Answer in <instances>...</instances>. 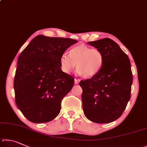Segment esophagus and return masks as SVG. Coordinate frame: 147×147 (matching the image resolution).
<instances>
[{"label": "esophagus", "mask_w": 147, "mask_h": 147, "mask_svg": "<svg viewBox=\"0 0 147 147\" xmlns=\"http://www.w3.org/2000/svg\"><path fill=\"white\" fill-rule=\"evenodd\" d=\"M79 81H80V79H75V84H78Z\"/></svg>", "instance_id": "1"}]
</instances>
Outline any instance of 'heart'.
Wrapping results in <instances>:
<instances>
[{
  "mask_svg": "<svg viewBox=\"0 0 147 147\" xmlns=\"http://www.w3.org/2000/svg\"><path fill=\"white\" fill-rule=\"evenodd\" d=\"M105 63V56L97 48H92L85 45L74 46L69 50V55L62 54L60 63L62 70L69 74L77 66V72L85 78H90L101 70Z\"/></svg>",
  "mask_w": 147,
  "mask_h": 147,
  "instance_id": "b5f03b06",
  "label": "heart"
}]
</instances>
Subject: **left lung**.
I'll return each instance as SVG.
<instances>
[{
    "mask_svg": "<svg viewBox=\"0 0 147 147\" xmlns=\"http://www.w3.org/2000/svg\"><path fill=\"white\" fill-rule=\"evenodd\" d=\"M101 50L105 63L92 78L81 81V99L87 119L97 123L117 119L130 99L133 78L129 58L117 44L109 38L88 42Z\"/></svg>",
    "mask_w": 147,
    "mask_h": 147,
    "instance_id": "8db88e82",
    "label": "left lung"
}]
</instances>
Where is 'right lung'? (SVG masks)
Listing matches in <instances>:
<instances>
[{
	"label": "right lung",
	"instance_id": "obj_1",
	"mask_svg": "<svg viewBox=\"0 0 147 147\" xmlns=\"http://www.w3.org/2000/svg\"><path fill=\"white\" fill-rule=\"evenodd\" d=\"M78 42L38 35L20 54L13 83L15 102L30 121L49 122L59 115L62 99L74 84L73 77L61 69L60 57Z\"/></svg>",
	"mask_w": 147,
	"mask_h": 147
}]
</instances>
